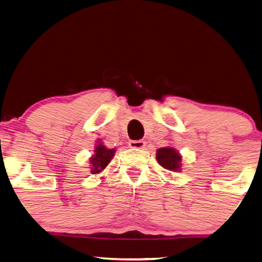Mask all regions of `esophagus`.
<instances>
[{"instance_id":"obj_1","label":"esophagus","mask_w":262,"mask_h":262,"mask_svg":"<svg viewBox=\"0 0 262 262\" xmlns=\"http://www.w3.org/2000/svg\"><path fill=\"white\" fill-rule=\"evenodd\" d=\"M128 146L131 148H136V149H144V147L146 146V143L144 140H131L128 143Z\"/></svg>"}]
</instances>
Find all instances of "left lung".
<instances>
[{"instance_id":"8db88e82","label":"left lung","mask_w":262,"mask_h":262,"mask_svg":"<svg viewBox=\"0 0 262 262\" xmlns=\"http://www.w3.org/2000/svg\"><path fill=\"white\" fill-rule=\"evenodd\" d=\"M157 161L160 166L169 171L181 172L182 170V155L170 146L157 150Z\"/></svg>"}]
</instances>
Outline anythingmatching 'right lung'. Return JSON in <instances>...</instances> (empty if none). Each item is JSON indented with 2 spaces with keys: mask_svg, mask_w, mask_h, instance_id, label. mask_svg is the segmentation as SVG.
Returning a JSON list of instances; mask_svg holds the SVG:
<instances>
[{
  "mask_svg": "<svg viewBox=\"0 0 262 262\" xmlns=\"http://www.w3.org/2000/svg\"><path fill=\"white\" fill-rule=\"evenodd\" d=\"M94 154L90 158V168H91V173L92 175H98V173L102 172L105 168H107L108 164L112 161L116 149L115 148H107L105 146L98 140V143L95 144L94 147Z\"/></svg>",
  "mask_w": 262,
  "mask_h": 262,
  "instance_id": "obj_1",
  "label": "right lung"
}]
</instances>
